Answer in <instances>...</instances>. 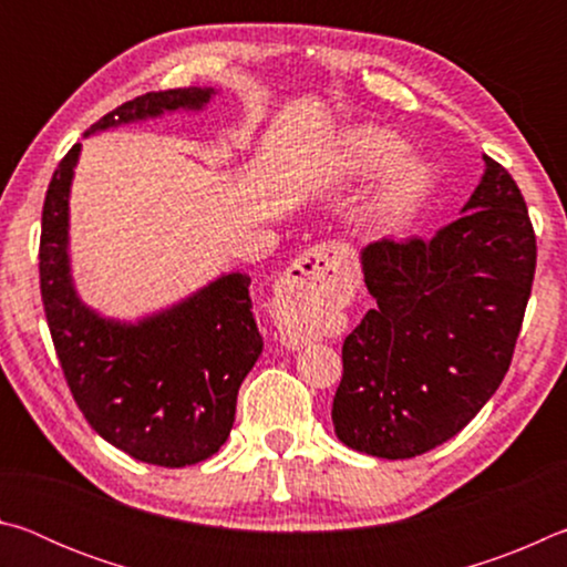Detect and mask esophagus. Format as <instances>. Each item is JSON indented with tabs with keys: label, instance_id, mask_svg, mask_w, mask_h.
Wrapping results in <instances>:
<instances>
[{
	"label": "esophagus",
	"instance_id": "34e87169",
	"mask_svg": "<svg viewBox=\"0 0 567 567\" xmlns=\"http://www.w3.org/2000/svg\"><path fill=\"white\" fill-rule=\"evenodd\" d=\"M340 249L332 245H318L307 249L287 267L275 287V322L282 344L300 350L310 338L312 324L322 318L324 307L338 292Z\"/></svg>",
	"mask_w": 567,
	"mask_h": 567
}]
</instances>
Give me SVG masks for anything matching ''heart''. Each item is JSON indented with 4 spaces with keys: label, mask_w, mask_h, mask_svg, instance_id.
Instances as JSON below:
<instances>
[{
    "label": "heart",
    "mask_w": 567,
    "mask_h": 567,
    "mask_svg": "<svg viewBox=\"0 0 567 567\" xmlns=\"http://www.w3.org/2000/svg\"><path fill=\"white\" fill-rule=\"evenodd\" d=\"M408 142L398 132L362 124L340 137L334 175L340 182H364L386 172L360 209V225L370 233H392L408 223L430 189V169L408 157Z\"/></svg>",
    "instance_id": "obj_1"
}]
</instances>
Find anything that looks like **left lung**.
<instances>
[{
	"instance_id": "1",
	"label": "left lung",
	"mask_w": 567,
	"mask_h": 567,
	"mask_svg": "<svg viewBox=\"0 0 567 567\" xmlns=\"http://www.w3.org/2000/svg\"><path fill=\"white\" fill-rule=\"evenodd\" d=\"M485 172L433 239L362 247L375 307L342 344L332 425L358 453L405 460L457 435L501 388L535 275V233L515 179Z\"/></svg>"
}]
</instances>
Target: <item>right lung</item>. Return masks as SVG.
Here are the masks:
<instances>
[{"label": "right lung", "instance_id": "right-lung-1", "mask_svg": "<svg viewBox=\"0 0 567 567\" xmlns=\"http://www.w3.org/2000/svg\"><path fill=\"white\" fill-rule=\"evenodd\" d=\"M213 87L147 92L84 132L199 112ZM82 145L54 169L42 209L40 287L47 324L72 398L94 433L134 460L185 467L213 457L235 422L237 392L262 354L249 275L225 272L185 300L127 322L76 295L70 262V192Z\"/></svg>", "mask_w": 567, "mask_h": 567}]
</instances>
